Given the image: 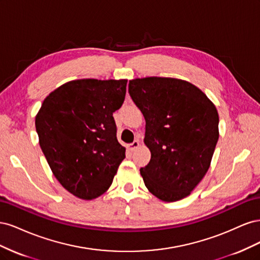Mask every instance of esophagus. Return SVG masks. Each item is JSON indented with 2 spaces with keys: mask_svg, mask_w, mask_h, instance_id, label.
<instances>
[{
  "mask_svg": "<svg viewBox=\"0 0 260 260\" xmlns=\"http://www.w3.org/2000/svg\"><path fill=\"white\" fill-rule=\"evenodd\" d=\"M139 146H140V142H139L138 140H135L132 143L128 144V148H129V151H131V152L136 151V149H137Z\"/></svg>",
  "mask_w": 260,
  "mask_h": 260,
  "instance_id": "34e87169",
  "label": "esophagus"
}]
</instances>
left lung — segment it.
Masks as SVG:
<instances>
[{
    "label": "left lung",
    "mask_w": 260,
    "mask_h": 260,
    "mask_svg": "<svg viewBox=\"0 0 260 260\" xmlns=\"http://www.w3.org/2000/svg\"><path fill=\"white\" fill-rule=\"evenodd\" d=\"M128 88L146 122L151 160L140 169L145 186L164 202L184 199L206 175L218 142L215 105L195 85L175 78L135 79Z\"/></svg>",
    "instance_id": "8db88e82"
}]
</instances>
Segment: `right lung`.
<instances>
[{
    "label": "right lung",
    "instance_id": "1",
    "mask_svg": "<svg viewBox=\"0 0 260 260\" xmlns=\"http://www.w3.org/2000/svg\"><path fill=\"white\" fill-rule=\"evenodd\" d=\"M127 80L81 79L46 98L36 117L42 152L68 192L93 200L107 191L125 148L113 113L124 101Z\"/></svg>",
    "mask_w": 260,
    "mask_h": 260
}]
</instances>
